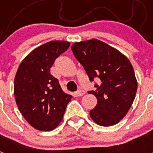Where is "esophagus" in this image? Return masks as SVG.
<instances>
[{
    "label": "esophagus",
    "mask_w": 153,
    "mask_h": 153,
    "mask_svg": "<svg viewBox=\"0 0 153 153\" xmlns=\"http://www.w3.org/2000/svg\"><path fill=\"white\" fill-rule=\"evenodd\" d=\"M84 94H85V91L83 90H79L76 92V95L77 96V97H82V96L84 95Z\"/></svg>",
    "instance_id": "esophagus-1"
}]
</instances>
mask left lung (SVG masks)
Here are the masks:
<instances>
[{
  "label": "left lung",
  "instance_id": "1",
  "mask_svg": "<svg viewBox=\"0 0 153 153\" xmlns=\"http://www.w3.org/2000/svg\"><path fill=\"white\" fill-rule=\"evenodd\" d=\"M71 49L90 81L94 78L100 80L95 91L88 92L97 99V106L90 111L91 119L102 126L118 123L130 109L137 90V80L129 60L97 39L76 42Z\"/></svg>",
  "mask_w": 153,
  "mask_h": 153
}]
</instances>
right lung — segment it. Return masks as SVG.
<instances>
[{
  "instance_id": "1",
  "label": "right lung",
  "mask_w": 153,
  "mask_h": 153,
  "mask_svg": "<svg viewBox=\"0 0 153 153\" xmlns=\"http://www.w3.org/2000/svg\"><path fill=\"white\" fill-rule=\"evenodd\" d=\"M70 45V42L64 40L47 42L31 51L17 69L13 88L16 103L34 129H54L63 120L67 105L72 99L51 74L55 60Z\"/></svg>"
}]
</instances>
